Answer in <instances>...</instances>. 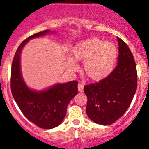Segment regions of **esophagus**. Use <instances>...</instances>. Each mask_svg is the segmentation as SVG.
<instances>
[{
  "instance_id": "34e87169",
  "label": "esophagus",
  "mask_w": 149,
  "mask_h": 149,
  "mask_svg": "<svg viewBox=\"0 0 149 149\" xmlns=\"http://www.w3.org/2000/svg\"><path fill=\"white\" fill-rule=\"evenodd\" d=\"M78 89L79 92H83L84 91V84L82 83H79L78 84Z\"/></svg>"
}]
</instances>
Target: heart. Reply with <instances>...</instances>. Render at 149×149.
I'll return each mask as SVG.
<instances>
[{"instance_id": "obj_1", "label": "heart", "mask_w": 149, "mask_h": 149, "mask_svg": "<svg viewBox=\"0 0 149 149\" xmlns=\"http://www.w3.org/2000/svg\"><path fill=\"white\" fill-rule=\"evenodd\" d=\"M72 58L67 60L68 68L76 69V61H84L83 72L88 79L98 81L107 77L115 68L118 49L112 42L97 37L83 40L71 49Z\"/></svg>"}]
</instances>
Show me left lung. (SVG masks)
Masks as SVG:
<instances>
[{"instance_id":"1","label":"left lung","mask_w":149,"mask_h":149,"mask_svg":"<svg viewBox=\"0 0 149 149\" xmlns=\"http://www.w3.org/2000/svg\"><path fill=\"white\" fill-rule=\"evenodd\" d=\"M118 65L98 83L86 85V114L94 123L111 125L121 118L130 105L137 88V70L130 48L118 37Z\"/></svg>"}]
</instances>
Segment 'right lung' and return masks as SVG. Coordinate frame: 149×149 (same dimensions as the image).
Wrapping results in <instances>:
<instances>
[{
	"mask_svg": "<svg viewBox=\"0 0 149 149\" xmlns=\"http://www.w3.org/2000/svg\"><path fill=\"white\" fill-rule=\"evenodd\" d=\"M48 29L36 33L24 40L18 47L11 65L12 95L25 117L38 127L51 129L59 125L66 115L70 100L78 94V81L58 84L43 91L31 90L22 78L20 55L29 40L49 34Z\"/></svg>",
	"mask_w": 149,
	"mask_h": 149,
	"instance_id": "obj_1",
	"label": "right lung"
}]
</instances>
